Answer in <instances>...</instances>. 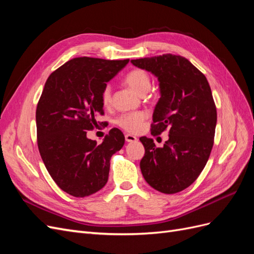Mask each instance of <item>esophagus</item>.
<instances>
[{"mask_svg":"<svg viewBox=\"0 0 254 254\" xmlns=\"http://www.w3.org/2000/svg\"><path fill=\"white\" fill-rule=\"evenodd\" d=\"M125 140H126V142H128V143H133V142H136V141H137L136 137H135L134 135H132V134H126V135H125Z\"/></svg>","mask_w":254,"mask_h":254,"instance_id":"esophagus-1","label":"esophagus"}]
</instances>
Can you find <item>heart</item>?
Instances as JSON below:
<instances>
[{"label":"heart","instance_id":"b5f03b06","mask_svg":"<svg viewBox=\"0 0 254 254\" xmlns=\"http://www.w3.org/2000/svg\"><path fill=\"white\" fill-rule=\"evenodd\" d=\"M124 82L139 95L147 93L151 86L149 74L142 68H133L129 71L124 77ZM112 88L110 84H106L102 91V103L104 106H109L111 103ZM147 119V114L144 112L124 113L118 118L117 124L128 132H137L142 128L144 121Z\"/></svg>","mask_w":254,"mask_h":254}]
</instances>
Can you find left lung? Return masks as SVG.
I'll return each instance as SVG.
<instances>
[{
	"mask_svg": "<svg viewBox=\"0 0 254 254\" xmlns=\"http://www.w3.org/2000/svg\"><path fill=\"white\" fill-rule=\"evenodd\" d=\"M159 80L161 97L152 114L151 134L168 130L163 147L140 137L145 155L140 162L144 179L164 194L189 188L204 168L214 144L217 112L205 76L182 56L131 60Z\"/></svg>",
	"mask_w": 254,
	"mask_h": 254,
	"instance_id": "1",
	"label": "left lung"
}]
</instances>
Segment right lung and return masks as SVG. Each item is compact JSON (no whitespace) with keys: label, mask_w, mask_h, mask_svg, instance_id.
Instances as JSON below:
<instances>
[{"label":"right lung","mask_w":254,"mask_h":254,"mask_svg":"<svg viewBox=\"0 0 254 254\" xmlns=\"http://www.w3.org/2000/svg\"><path fill=\"white\" fill-rule=\"evenodd\" d=\"M128 61L74 58L44 84L36 110L38 148L53 180L74 197L90 196L106 186L110 159L125 143L118 128L101 144L88 139L87 132L104 114V87Z\"/></svg>","instance_id":"obj_1"}]
</instances>
